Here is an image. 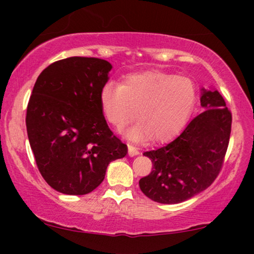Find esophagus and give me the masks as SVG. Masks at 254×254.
I'll list each match as a JSON object with an SVG mask.
<instances>
[{"label":"esophagus","instance_id":"esophagus-1","mask_svg":"<svg viewBox=\"0 0 254 254\" xmlns=\"http://www.w3.org/2000/svg\"><path fill=\"white\" fill-rule=\"evenodd\" d=\"M129 155L130 156H136V155H138L139 154V151H138V149H137L136 147H133V145H129Z\"/></svg>","mask_w":254,"mask_h":254}]
</instances>
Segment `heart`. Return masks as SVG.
Wrapping results in <instances>:
<instances>
[{"mask_svg":"<svg viewBox=\"0 0 254 254\" xmlns=\"http://www.w3.org/2000/svg\"><path fill=\"white\" fill-rule=\"evenodd\" d=\"M196 101V87L188 77L145 71L125 77L119 84L105 83L99 94L104 117L123 129L136 117L138 124L127 131L132 141L151 136L155 142L171 138L184 127Z\"/></svg>","mask_w":254,"mask_h":254,"instance_id":"obj_1","label":"heart"}]
</instances>
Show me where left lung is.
I'll use <instances>...</instances> for the list:
<instances>
[{"label": "left lung", "instance_id": "8db88e82", "mask_svg": "<svg viewBox=\"0 0 254 254\" xmlns=\"http://www.w3.org/2000/svg\"><path fill=\"white\" fill-rule=\"evenodd\" d=\"M202 113L168 144L145 151L153 170L139 180L151 200L177 204L188 200L214 183L228 148L232 113L217 90L202 88Z\"/></svg>", "mask_w": 254, "mask_h": 254}]
</instances>
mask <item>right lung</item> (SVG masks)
I'll use <instances>...</instances> for the list:
<instances>
[{
  "label": "right lung",
  "mask_w": 254,
  "mask_h": 254,
  "mask_svg": "<svg viewBox=\"0 0 254 254\" xmlns=\"http://www.w3.org/2000/svg\"><path fill=\"white\" fill-rule=\"evenodd\" d=\"M111 69L100 58L69 57L44 69L32 90L28 141L40 174L61 193H89L103 183L110 162L127 155L99 103Z\"/></svg>",
  "instance_id": "add662e5"
}]
</instances>
